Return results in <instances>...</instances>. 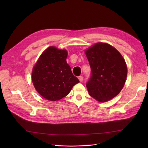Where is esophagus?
Listing matches in <instances>:
<instances>
[{"label":"esophagus","mask_w":148,"mask_h":148,"mask_svg":"<svg viewBox=\"0 0 148 148\" xmlns=\"http://www.w3.org/2000/svg\"><path fill=\"white\" fill-rule=\"evenodd\" d=\"M78 79H79V81H83V76H79L78 77Z\"/></svg>","instance_id":"obj_1"}]
</instances>
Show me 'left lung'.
<instances>
[{
	"mask_svg": "<svg viewBox=\"0 0 148 148\" xmlns=\"http://www.w3.org/2000/svg\"><path fill=\"white\" fill-rule=\"evenodd\" d=\"M85 53L91 68V76L86 84L89 95L100 102L113 99L121 92L127 79L125 60L106 43H97Z\"/></svg>",
	"mask_w": 148,
	"mask_h": 148,
	"instance_id": "1",
	"label": "left lung"
}]
</instances>
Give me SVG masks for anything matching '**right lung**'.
Returning a JSON list of instances; mask_svg holds the SVG:
<instances>
[{
    "instance_id": "right-lung-1",
    "label": "right lung",
    "mask_w": 148,
    "mask_h": 148,
    "mask_svg": "<svg viewBox=\"0 0 148 148\" xmlns=\"http://www.w3.org/2000/svg\"><path fill=\"white\" fill-rule=\"evenodd\" d=\"M67 51L55 47L47 48L34 66L32 82L40 95L51 101L67 95L75 84L79 82L67 63Z\"/></svg>"
}]
</instances>
